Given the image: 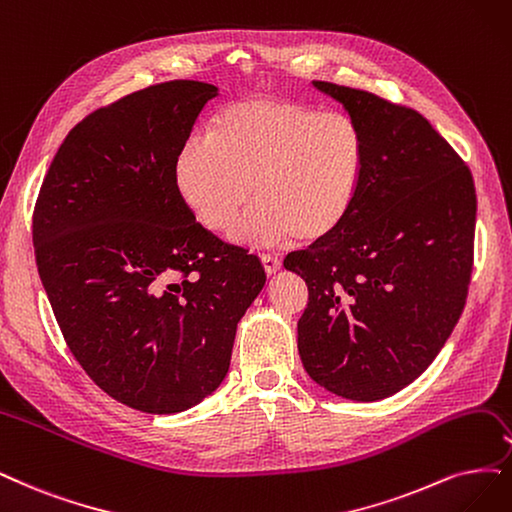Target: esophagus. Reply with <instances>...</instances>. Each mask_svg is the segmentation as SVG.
<instances>
[{
	"label": "esophagus",
	"mask_w": 512,
	"mask_h": 512,
	"mask_svg": "<svg viewBox=\"0 0 512 512\" xmlns=\"http://www.w3.org/2000/svg\"><path fill=\"white\" fill-rule=\"evenodd\" d=\"M259 257H261V263H263V270H266L268 276H272V274H276L280 270V266H282L280 257L270 255V253H261Z\"/></svg>",
	"instance_id": "obj_1"
}]
</instances>
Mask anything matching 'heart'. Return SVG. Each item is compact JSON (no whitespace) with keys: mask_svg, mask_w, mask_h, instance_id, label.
I'll list each match as a JSON object with an SVG mask.
<instances>
[{"mask_svg":"<svg viewBox=\"0 0 512 512\" xmlns=\"http://www.w3.org/2000/svg\"><path fill=\"white\" fill-rule=\"evenodd\" d=\"M363 128L342 111L282 97L238 99L194 132L175 158V187L206 230L242 244L274 246L293 236L320 242L352 215L367 175Z\"/></svg>","mask_w":512,"mask_h":512,"instance_id":"1","label":"heart"}]
</instances>
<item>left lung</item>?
<instances>
[{"instance_id": "left-lung-1", "label": "left lung", "mask_w": 512, "mask_h": 512, "mask_svg": "<svg viewBox=\"0 0 512 512\" xmlns=\"http://www.w3.org/2000/svg\"><path fill=\"white\" fill-rule=\"evenodd\" d=\"M312 84L363 128L369 158L348 221L285 259L308 285L297 348L318 386L380 401L428 369L464 310L475 181L422 113L367 90Z\"/></svg>"}]
</instances>
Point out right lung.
Masks as SVG:
<instances>
[{"instance_id":"obj_1","label":"right lung","mask_w":512,"mask_h":512,"mask_svg":"<svg viewBox=\"0 0 512 512\" xmlns=\"http://www.w3.org/2000/svg\"><path fill=\"white\" fill-rule=\"evenodd\" d=\"M217 86L173 80L92 111L48 168L35 263L90 380L132 409L179 413L230 369L261 261L211 234L175 187V158Z\"/></svg>"}]
</instances>
